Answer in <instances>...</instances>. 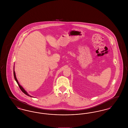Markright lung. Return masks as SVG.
<instances>
[{"mask_svg": "<svg viewBox=\"0 0 128 128\" xmlns=\"http://www.w3.org/2000/svg\"><path fill=\"white\" fill-rule=\"evenodd\" d=\"M13 74H14V79L16 81V82H17V84H18V86H19V87H20V90L22 91V92L25 94L26 95H27V96H30V97H32V96H30V95H29L28 93H27V92L25 90H24V89L21 86V85L20 84L18 83V80L17 79V78H16V74H15V71H14V68H13ZM34 98V97H33Z\"/></svg>", "mask_w": 128, "mask_h": 128, "instance_id": "obj_1", "label": "right lung"}]
</instances>
